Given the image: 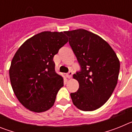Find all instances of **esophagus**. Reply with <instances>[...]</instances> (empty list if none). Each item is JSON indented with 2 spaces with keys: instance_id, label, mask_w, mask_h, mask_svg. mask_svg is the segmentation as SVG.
Returning <instances> with one entry per match:
<instances>
[{
  "instance_id": "obj_1",
  "label": "esophagus",
  "mask_w": 132,
  "mask_h": 132,
  "mask_svg": "<svg viewBox=\"0 0 132 132\" xmlns=\"http://www.w3.org/2000/svg\"><path fill=\"white\" fill-rule=\"evenodd\" d=\"M72 75H73V72L69 71L67 73V77L68 79H71L72 77Z\"/></svg>"
}]
</instances>
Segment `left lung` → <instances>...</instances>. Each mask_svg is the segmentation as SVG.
<instances>
[{
    "instance_id": "left-lung-1",
    "label": "left lung",
    "mask_w": 132,
    "mask_h": 132,
    "mask_svg": "<svg viewBox=\"0 0 132 132\" xmlns=\"http://www.w3.org/2000/svg\"><path fill=\"white\" fill-rule=\"evenodd\" d=\"M77 59L80 71L73 75L79 88L71 93L73 103L83 111H93L107 102L117 85L120 61L110 45L84 29L65 31Z\"/></svg>"
}]
</instances>
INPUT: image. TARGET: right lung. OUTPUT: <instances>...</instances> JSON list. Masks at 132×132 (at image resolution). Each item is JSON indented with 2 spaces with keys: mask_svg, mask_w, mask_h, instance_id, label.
Segmentation results:
<instances>
[{
  "mask_svg": "<svg viewBox=\"0 0 132 132\" xmlns=\"http://www.w3.org/2000/svg\"><path fill=\"white\" fill-rule=\"evenodd\" d=\"M67 42L62 31H43L27 39L15 53L10 82L19 102L30 111L42 112L54 104L63 79L55 73L53 57Z\"/></svg>",
  "mask_w": 132,
  "mask_h": 132,
  "instance_id": "right-lung-1",
  "label": "right lung"
}]
</instances>
